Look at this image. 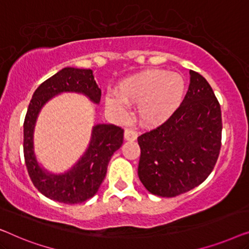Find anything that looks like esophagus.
Here are the masks:
<instances>
[{
	"label": "esophagus",
	"instance_id": "esophagus-1",
	"mask_svg": "<svg viewBox=\"0 0 249 249\" xmlns=\"http://www.w3.org/2000/svg\"><path fill=\"white\" fill-rule=\"evenodd\" d=\"M124 139L126 141H135L138 139V133L133 131L132 128H126L124 132Z\"/></svg>",
	"mask_w": 249,
	"mask_h": 249
}]
</instances>
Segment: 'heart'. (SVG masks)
I'll use <instances>...</instances> for the list:
<instances>
[{
  "mask_svg": "<svg viewBox=\"0 0 249 249\" xmlns=\"http://www.w3.org/2000/svg\"><path fill=\"white\" fill-rule=\"evenodd\" d=\"M185 80L177 72L144 70L122 80L115 94L105 99L111 113L123 117L127 105H134L140 123L158 126L169 120L184 99Z\"/></svg>",
  "mask_w": 249,
  "mask_h": 249,
  "instance_id": "heart-1",
  "label": "heart"
}]
</instances>
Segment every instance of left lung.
I'll return each instance as SVG.
<instances>
[{"mask_svg":"<svg viewBox=\"0 0 249 249\" xmlns=\"http://www.w3.org/2000/svg\"><path fill=\"white\" fill-rule=\"evenodd\" d=\"M221 109L209 82L190 71L179 108L158 128L138 138V175L153 195L174 197L204 181L221 148Z\"/></svg>","mask_w":249,"mask_h":249,"instance_id":"obj_1","label":"left lung"}]
</instances>
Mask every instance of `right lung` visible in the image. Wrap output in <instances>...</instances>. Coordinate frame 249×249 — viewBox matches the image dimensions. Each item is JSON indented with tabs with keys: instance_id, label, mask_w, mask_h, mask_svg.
I'll list each match as a JSON object with an SVG mask.
<instances>
[{
	"instance_id": "1",
	"label": "right lung",
	"mask_w": 249,
	"mask_h": 249,
	"mask_svg": "<svg viewBox=\"0 0 249 249\" xmlns=\"http://www.w3.org/2000/svg\"><path fill=\"white\" fill-rule=\"evenodd\" d=\"M62 93L82 94L96 105L101 96L90 69L64 68L41 83L33 94L24 118V160L31 180L41 194L65 204H79L99 190L111 156L123 144L124 131L113 124L93 125L86 151L71 168L63 173L46 169L35 151V128L45 105Z\"/></svg>"
}]
</instances>
